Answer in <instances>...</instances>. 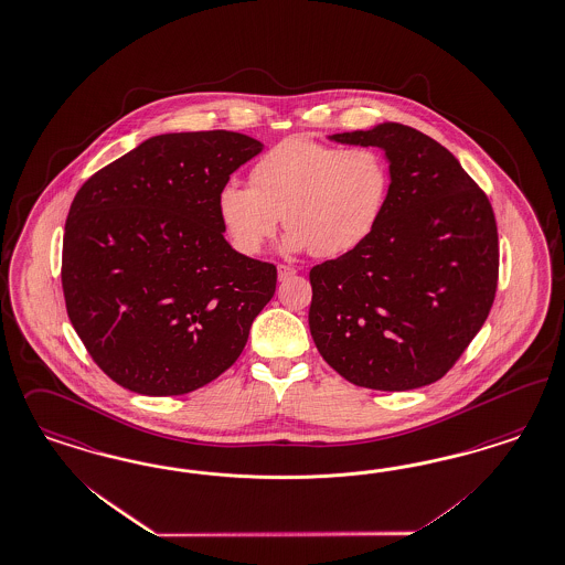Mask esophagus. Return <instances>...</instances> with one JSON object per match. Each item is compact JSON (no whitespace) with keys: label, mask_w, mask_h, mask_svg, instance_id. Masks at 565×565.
I'll list each match as a JSON object with an SVG mask.
<instances>
[{"label":"esophagus","mask_w":565,"mask_h":565,"mask_svg":"<svg viewBox=\"0 0 565 565\" xmlns=\"http://www.w3.org/2000/svg\"><path fill=\"white\" fill-rule=\"evenodd\" d=\"M276 270H278V280H280V282L289 280L291 276H295V274H297V270H295V268H291V266H285V264H278V268H276Z\"/></svg>","instance_id":"obj_1"}]
</instances>
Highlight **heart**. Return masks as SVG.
<instances>
[{"label":"heart","mask_w":565,"mask_h":565,"mask_svg":"<svg viewBox=\"0 0 565 565\" xmlns=\"http://www.w3.org/2000/svg\"><path fill=\"white\" fill-rule=\"evenodd\" d=\"M252 182H228L217 194L220 220L236 252L257 255L282 220L287 252L339 257L375 231L392 173L375 148L341 150L292 136L255 163Z\"/></svg>","instance_id":"heart-1"}]
</instances>
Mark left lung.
<instances>
[{
    "label": "left lung",
    "instance_id": "1",
    "mask_svg": "<svg viewBox=\"0 0 565 565\" xmlns=\"http://www.w3.org/2000/svg\"><path fill=\"white\" fill-rule=\"evenodd\" d=\"M329 140L381 148L392 184L371 236L310 273L313 343L360 387L429 385L459 360L494 301L490 201L450 150L415 127L385 121Z\"/></svg>",
    "mask_w": 565,
    "mask_h": 565
}]
</instances>
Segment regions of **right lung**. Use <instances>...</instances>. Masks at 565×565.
<instances>
[{"label":"right lung","mask_w":565,"mask_h":565,"mask_svg":"<svg viewBox=\"0 0 565 565\" xmlns=\"http://www.w3.org/2000/svg\"><path fill=\"white\" fill-rule=\"evenodd\" d=\"M264 150L245 134L145 140L94 173L64 226L66 312L94 362L145 396L207 385L243 352L276 268L234 252L217 194Z\"/></svg>","instance_id":"right-lung-1"}]
</instances>
